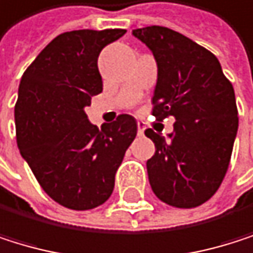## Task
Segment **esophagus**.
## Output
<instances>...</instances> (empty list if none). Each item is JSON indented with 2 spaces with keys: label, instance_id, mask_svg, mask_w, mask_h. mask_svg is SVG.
Returning <instances> with one entry per match:
<instances>
[{
  "label": "esophagus",
  "instance_id": "esophagus-1",
  "mask_svg": "<svg viewBox=\"0 0 253 253\" xmlns=\"http://www.w3.org/2000/svg\"><path fill=\"white\" fill-rule=\"evenodd\" d=\"M144 132H145V123L138 121V133L139 135H144Z\"/></svg>",
  "mask_w": 253,
  "mask_h": 253
}]
</instances>
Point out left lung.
Here are the masks:
<instances>
[{
    "instance_id": "left-lung-1",
    "label": "left lung",
    "mask_w": 253,
    "mask_h": 253,
    "mask_svg": "<svg viewBox=\"0 0 253 253\" xmlns=\"http://www.w3.org/2000/svg\"><path fill=\"white\" fill-rule=\"evenodd\" d=\"M132 34L157 63L153 115L175 118L168 138L145 130L156 147L147 160L150 186L168 206L198 207L216 193L231 160L239 129L232 84L210 50L174 30L153 25Z\"/></svg>"
}]
</instances>
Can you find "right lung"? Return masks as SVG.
Returning a JSON list of instances; mask_svg holds the SVG:
<instances>
[{
  "instance_id": "right-lung-1",
  "label": "right lung",
  "mask_w": 253,
  "mask_h": 253,
  "mask_svg": "<svg viewBox=\"0 0 253 253\" xmlns=\"http://www.w3.org/2000/svg\"><path fill=\"white\" fill-rule=\"evenodd\" d=\"M126 30H76L53 39L24 72L14 106L16 141L42 189L72 210H91L111 196L115 172L138 124L121 114L102 129L85 106L102 93L100 50Z\"/></svg>"
}]
</instances>
